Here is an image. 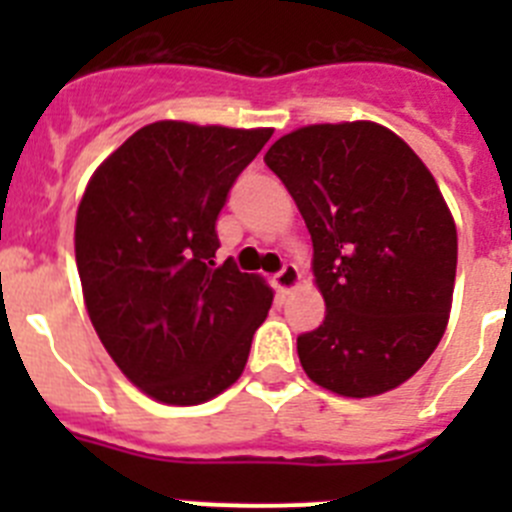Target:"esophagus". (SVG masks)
<instances>
[{"instance_id":"esophagus-1","label":"esophagus","mask_w":512,"mask_h":512,"mask_svg":"<svg viewBox=\"0 0 512 512\" xmlns=\"http://www.w3.org/2000/svg\"><path fill=\"white\" fill-rule=\"evenodd\" d=\"M300 279H302V274L295 264H284L282 269L274 274V284H277L279 292H292V289L300 284Z\"/></svg>"}]
</instances>
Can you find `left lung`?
Wrapping results in <instances>:
<instances>
[{
	"label": "left lung",
	"instance_id": "8db88e82",
	"mask_svg": "<svg viewBox=\"0 0 512 512\" xmlns=\"http://www.w3.org/2000/svg\"><path fill=\"white\" fill-rule=\"evenodd\" d=\"M300 207L325 320L297 338L307 377L343 397L408 382L451 312L456 225L413 148L377 122L307 125L264 156Z\"/></svg>",
	"mask_w": 512,
	"mask_h": 512
}]
</instances>
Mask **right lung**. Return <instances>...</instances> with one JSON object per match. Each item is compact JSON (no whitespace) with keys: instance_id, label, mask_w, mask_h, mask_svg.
Here are the masks:
<instances>
[{"instance_id":"obj_1","label":"right lung","mask_w":512,"mask_h":512,"mask_svg":"<svg viewBox=\"0 0 512 512\" xmlns=\"http://www.w3.org/2000/svg\"><path fill=\"white\" fill-rule=\"evenodd\" d=\"M271 128L151 122L89 179L76 266L99 341L120 372L166 405H200L243 374L274 292L215 264L217 215Z\"/></svg>"}]
</instances>
